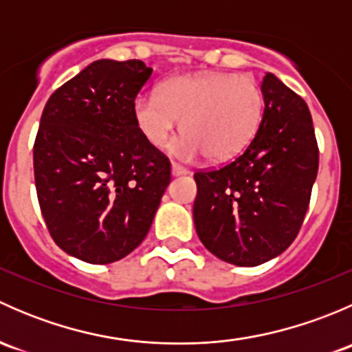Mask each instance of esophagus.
I'll return each mask as SVG.
<instances>
[{
    "mask_svg": "<svg viewBox=\"0 0 352 352\" xmlns=\"http://www.w3.org/2000/svg\"><path fill=\"white\" fill-rule=\"evenodd\" d=\"M187 173H189V170H187L186 166L179 165V163H172V175H173V177L187 175Z\"/></svg>",
    "mask_w": 352,
    "mask_h": 352,
    "instance_id": "obj_1",
    "label": "esophagus"
}]
</instances>
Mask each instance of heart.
Instances as JSON below:
<instances>
[{
	"label": "heart",
	"instance_id": "heart-1",
	"mask_svg": "<svg viewBox=\"0 0 352 352\" xmlns=\"http://www.w3.org/2000/svg\"><path fill=\"white\" fill-rule=\"evenodd\" d=\"M264 94L250 74L199 73L168 78L158 95H140L133 117L144 140L163 148L172 140L177 119L186 136L177 153L208 160L232 158L243 150L261 126Z\"/></svg>",
	"mask_w": 352,
	"mask_h": 352
}]
</instances>
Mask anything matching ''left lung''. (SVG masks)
<instances>
[{
	"mask_svg": "<svg viewBox=\"0 0 352 352\" xmlns=\"http://www.w3.org/2000/svg\"><path fill=\"white\" fill-rule=\"evenodd\" d=\"M264 113L232 162L197 170L194 223L202 245L230 264L254 267L296 239L318 172L310 110L279 78L262 81Z\"/></svg>",
	"mask_w": 352,
	"mask_h": 352,
	"instance_id": "1",
	"label": "left lung"
}]
</instances>
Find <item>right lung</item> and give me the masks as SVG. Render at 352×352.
<instances>
[{"mask_svg":"<svg viewBox=\"0 0 352 352\" xmlns=\"http://www.w3.org/2000/svg\"><path fill=\"white\" fill-rule=\"evenodd\" d=\"M153 69L100 59L49 97L34 143L38 206L66 254L110 264L150 232L170 160L138 129L133 104Z\"/></svg>","mask_w":352,"mask_h":352,"instance_id":"add662e5","label":"right lung"}]
</instances>
